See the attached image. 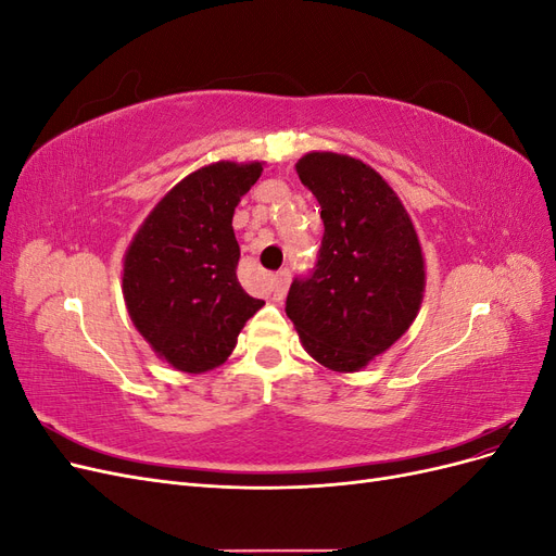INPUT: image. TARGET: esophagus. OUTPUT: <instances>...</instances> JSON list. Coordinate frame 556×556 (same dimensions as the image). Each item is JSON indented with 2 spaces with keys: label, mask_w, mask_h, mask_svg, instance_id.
<instances>
[{
  "label": "esophagus",
  "mask_w": 556,
  "mask_h": 556,
  "mask_svg": "<svg viewBox=\"0 0 556 556\" xmlns=\"http://www.w3.org/2000/svg\"><path fill=\"white\" fill-rule=\"evenodd\" d=\"M290 278H292L290 268H282V271H278V274H276V278H274V290H271L276 301L285 299V294H288V288H290Z\"/></svg>",
  "instance_id": "34e87169"
}]
</instances>
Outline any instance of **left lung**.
Segmentation results:
<instances>
[{
  "label": "left lung",
  "instance_id": "obj_1",
  "mask_svg": "<svg viewBox=\"0 0 556 556\" xmlns=\"http://www.w3.org/2000/svg\"><path fill=\"white\" fill-rule=\"evenodd\" d=\"M319 201L323 245L292 280L285 313L308 355L331 371H359L401 339L422 304L425 260L394 190L371 166L336 153L296 162Z\"/></svg>",
  "mask_w": 556,
  "mask_h": 556
}]
</instances>
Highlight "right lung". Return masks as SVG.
I'll return each instance as SVG.
<instances>
[{"label":"right lung","instance_id":"add662e5","mask_svg":"<svg viewBox=\"0 0 556 556\" xmlns=\"http://www.w3.org/2000/svg\"><path fill=\"white\" fill-rule=\"evenodd\" d=\"M262 164L217 162L166 194L134 237L123 268L134 327L178 371L220 366L264 301L237 278L241 250L231 217Z\"/></svg>","mask_w":556,"mask_h":556}]
</instances>
